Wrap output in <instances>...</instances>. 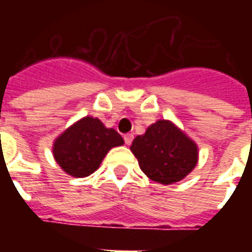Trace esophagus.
<instances>
[{"instance_id":"1","label":"esophagus","mask_w":252,"mask_h":252,"mask_svg":"<svg viewBox=\"0 0 252 252\" xmlns=\"http://www.w3.org/2000/svg\"><path fill=\"white\" fill-rule=\"evenodd\" d=\"M132 140H133V135L132 133H126V135H124V142H126V144H131Z\"/></svg>"}]
</instances>
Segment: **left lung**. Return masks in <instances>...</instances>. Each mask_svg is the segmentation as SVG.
<instances>
[{"label":"left lung","mask_w":252,"mask_h":252,"mask_svg":"<svg viewBox=\"0 0 252 252\" xmlns=\"http://www.w3.org/2000/svg\"><path fill=\"white\" fill-rule=\"evenodd\" d=\"M132 154L150 180L170 185L184 180L198 162V147L169 120H158L133 139Z\"/></svg>","instance_id":"left-lung-1"}]
</instances>
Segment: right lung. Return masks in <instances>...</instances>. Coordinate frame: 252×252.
<instances>
[{"instance_id": "add662e5", "label": "right lung", "mask_w": 252, "mask_h": 252, "mask_svg": "<svg viewBox=\"0 0 252 252\" xmlns=\"http://www.w3.org/2000/svg\"><path fill=\"white\" fill-rule=\"evenodd\" d=\"M117 131L92 116H86L55 139L52 154L57 163L67 174L83 178L93 174L110 148L123 146Z\"/></svg>"}]
</instances>
